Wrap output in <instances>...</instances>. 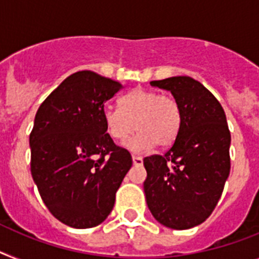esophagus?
<instances>
[{
  "instance_id": "esophagus-1",
  "label": "esophagus",
  "mask_w": 259,
  "mask_h": 259,
  "mask_svg": "<svg viewBox=\"0 0 259 259\" xmlns=\"http://www.w3.org/2000/svg\"><path fill=\"white\" fill-rule=\"evenodd\" d=\"M133 162H134V164H137V166H141V164H142V163H143L142 156L133 155Z\"/></svg>"
}]
</instances>
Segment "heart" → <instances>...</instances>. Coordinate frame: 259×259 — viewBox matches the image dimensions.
I'll return each mask as SVG.
<instances>
[{
    "label": "heart",
    "mask_w": 259,
    "mask_h": 259,
    "mask_svg": "<svg viewBox=\"0 0 259 259\" xmlns=\"http://www.w3.org/2000/svg\"><path fill=\"white\" fill-rule=\"evenodd\" d=\"M121 109L106 105L103 109L105 129L114 141H125L140 134L127 143L133 150H145L156 145L168 147L179 134L182 109L178 100L153 89L136 88L119 100Z\"/></svg>",
    "instance_id": "b5f03b06"
}]
</instances>
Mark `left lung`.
<instances>
[{
  "mask_svg": "<svg viewBox=\"0 0 259 259\" xmlns=\"http://www.w3.org/2000/svg\"><path fill=\"white\" fill-rule=\"evenodd\" d=\"M150 84L172 93L182 109V125L164 155L143 159L147 207L164 227L190 229L210 216L229 177L227 117L219 100L190 76Z\"/></svg>",
  "mask_w": 259,
  "mask_h": 259,
  "instance_id": "left-lung-1",
  "label": "left lung"
}]
</instances>
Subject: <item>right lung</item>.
Returning <instances> with one entry per match:
<instances>
[{"label": "right lung", "instance_id": "right-lung-1", "mask_svg": "<svg viewBox=\"0 0 259 259\" xmlns=\"http://www.w3.org/2000/svg\"><path fill=\"white\" fill-rule=\"evenodd\" d=\"M122 84L93 71L68 76L36 112L30 133L31 175L52 216L68 227H96L109 216L133 164L106 133L103 109Z\"/></svg>", "mask_w": 259, "mask_h": 259}]
</instances>
